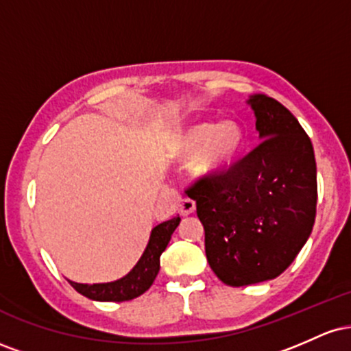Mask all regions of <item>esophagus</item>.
Returning <instances> with one entry per match:
<instances>
[{
	"mask_svg": "<svg viewBox=\"0 0 351 351\" xmlns=\"http://www.w3.org/2000/svg\"><path fill=\"white\" fill-rule=\"evenodd\" d=\"M195 209H196V203H195V201L189 199V198L181 199V203H180V215H181V216H189V215H193V213H195Z\"/></svg>",
	"mask_w": 351,
	"mask_h": 351,
	"instance_id": "obj_1",
	"label": "esophagus"
}]
</instances>
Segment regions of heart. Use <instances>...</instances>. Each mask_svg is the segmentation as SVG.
Segmentation results:
<instances>
[{"label":"heart","instance_id":"1","mask_svg":"<svg viewBox=\"0 0 351 351\" xmlns=\"http://www.w3.org/2000/svg\"><path fill=\"white\" fill-rule=\"evenodd\" d=\"M245 134L236 120L199 122L173 136L170 155L188 158V171L196 178H213L231 168L244 150Z\"/></svg>","mask_w":351,"mask_h":351}]
</instances>
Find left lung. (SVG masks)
<instances>
[{
	"label": "left lung",
	"instance_id": "left-lung-1",
	"mask_svg": "<svg viewBox=\"0 0 351 351\" xmlns=\"http://www.w3.org/2000/svg\"><path fill=\"white\" fill-rule=\"evenodd\" d=\"M261 143L226 173L196 181L209 267L231 287L276 279L307 243L317 208V165L308 135L280 102L254 94Z\"/></svg>",
	"mask_w": 351,
	"mask_h": 351
}]
</instances>
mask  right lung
Masks as SVG:
<instances>
[{
  "label": "right lung",
  "instance_id": "add662e5",
  "mask_svg": "<svg viewBox=\"0 0 351 351\" xmlns=\"http://www.w3.org/2000/svg\"><path fill=\"white\" fill-rule=\"evenodd\" d=\"M181 217H173L170 221L158 224L152 229L150 239L147 247L127 276L114 282H104V284H79L72 282V287L79 293L97 302H123L132 300L142 295L152 287L153 280L158 276L160 271V256L170 243L171 234L178 228Z\"/></svg>",
  "mask_w": 351,
  "mask_h": 351
}]
</instances>
